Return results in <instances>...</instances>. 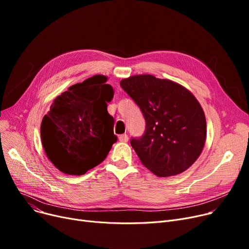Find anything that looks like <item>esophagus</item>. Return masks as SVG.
<instances>
[{
    "instance_id": "obj_1",
    "label": "esophagus",
    "mask_w": 249,
    "mask_h": 249,
    "mask_svg": "<svg viewBox=\"0 0 249 249\" xmlns=\"http://www.w3.org/2000/svg\"><path fill=\"white\" fill-rule=\"evenodd\" d=\"M128 139H129V137H128L127 134H121V135L119 136V140H120L121 142H127Z\"/></svg>"
}]
</instances>
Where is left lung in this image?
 <instances>
[{
    "instance_id": "left-lung-1",
    "label": "left lung",
    "mask_w": 249,
    "mask_h": 249,
    "mask_svg": "<svg viewBox=\"0 0 249 249\" xmlns=\"http://www.w3.org/2000/svg\"><path fill=\"white\" fill-rule=\"evenodd\" d=\"M120 86L146 122L144 134L130 140L142 164L162 178L185 172L206 141V117L197 99L182 86L151 74L124 78Z\"/></svg>"
}]
</instances>
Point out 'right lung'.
<instances>
[{"label":"right lung","instance_id":"obj_1","mask_svg":"<svg viewBox=\"0 0 249 249\" xmlns=\"http://www.w3.org/2000/svg\"><path fill=\"white\" fill-rule=\"evenodd\" d=\"M97 74L58 96L42 119L41 142L49 160L60 172L81 176L100 164L117 141L107 102L113 88Z\"/></svg>","mask_w":249,"mask_h":249}]
</instances>
